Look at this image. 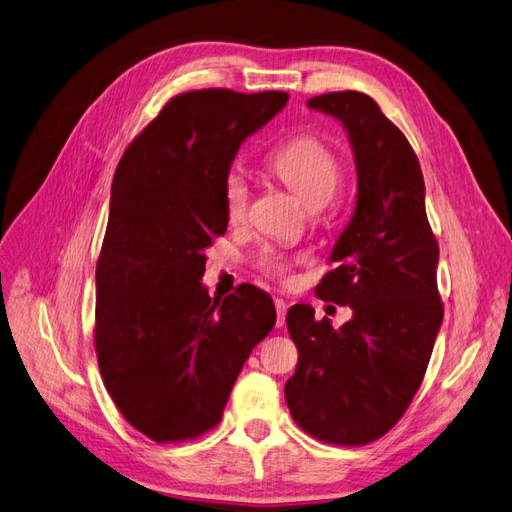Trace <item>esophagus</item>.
I'll list each match as a JSON object with an SVG mask.
<instances>
[{
  "mask_svg": "<svg viewBox=\"0 0 512 512\" xmlns=\"http://www.w3.org/2000/svg\"><path fill=\"white\" fill-rule=\"evenodd\" d=\"M274 308H276V327L285 325V317H287V302L276 298L274 300Z\"/></svg>",
  "mask_w": 512,
  "mask_h": 512,
  "instance_id": "1",
  "label": "esophagus"
}]
</instances>
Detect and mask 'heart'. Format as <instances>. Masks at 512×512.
Segmentation results:
<instances>
[{
  "label": "heart",
  "mask_w": 512,
  "mask_h": 512,
  "mask_svg": "<svg viewBox=\"0 0 512 512\" xmlns=\"http://www.w3.org/2000/svg\"><path fill=\"white\" fill-rule=\"evenodd\" d=\"M266 168L310 210L332 202L342 180L340 159L332 148L315 136H295L276 146L266 157ZM249 195V183L242 174H227L223 183V204L229 223H240L246 217ZM298 261L300 257L266 251L259 259V268L270 278L289 280L291 268Z\"/></svg>",
  "instance_id": "1"
}]
</instances>
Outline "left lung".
Segmentation results:
<instances>
[{"label": "left lung", "mask_w": 512, "mask_h": 512, "mask_svg": "<svg viewBox=\"0 0 512 512\" xmlns=\"http://www.w3.org/2000/svg\"><path fill=\"white\" fill-rule=\"evenodd\" d=\"M308 108L329 114L349 136L357 168L355 212L317 285L321 300L351 306L340 327L308 304L287 312L298 368L285 398L304 432L359 447L400 421L430 364L442 323L438 242L425 214L419 159L370 95L325 93Z\"/></svg>", "instance_id": "left-lung-1"}]
</instances>
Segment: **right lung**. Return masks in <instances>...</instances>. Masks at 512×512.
Returning a JSON list of instances; mask_svg holds the SVG:
<instances>
[{"instance_id":"right-lung-1","label":"right lung","mask_w":512,"mask_h":512,"mask_svg":"<svg viewBox=\"0 0 512 512\" xmlns=\"http://www.w3.org/2000/svg\"><path fill=\"white\" fill-rule=\"evenodd\" d=\"M283 91L176 95L127 146L112 178L95 270V351L121 415L155 442L221 421L236 378L276 323L270 295L202 285L225 234L223 183L240 144L285 108Z\"/></svg>"}]
</instances>
